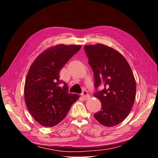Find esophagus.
Instances as JSON below:
<instances>
[{
    "label": "esophagus",
    "mask_w": 158,
    "mask_h": 158,
    "mask_svg": "<svg viewBox=\"0 0 158 158\" xmlns=\"http://www.w3.org/2000/svg\"><path fill=\"white\" fill-rule=\"evenodd\" d=\"M81 96L84 99V100H87V99H89L90 97L89 94L88 93V91H86V90H84V91L81 93Z\"/></svg>",
    "instance_id": "esophagus-1"
}]
</instances>
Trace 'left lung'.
<instances>
[{
	"mask_svg": "<svg viewBox=\"0 0 158 158\" xmlns=\"http://www.w3.org/2000/svg\"><path fill=\"white\" fill-rule=\"evenodd\" d=\"M84 49L94 74V96L102 104L94 117L106 127L121 123L132 109L136 96L132 69L123 56L106 45H85ZM101 84L104 89L98 91Z\"/></svg>",
	"mask_w": 158,
	"mask_h": 158,
	"instance_id": "1",
	"label": "left lung"
}]
</instances>
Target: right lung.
Segmentation results:
<instances>
[{
    "mask_svg": "<svg viewBox=\"0 0 158 158\" xmlns=\"http://www.w3.org/2000/svg\"><path fill=\"white\" fill-rule=\"evenodd\" d=\"M81 46L59 44L40 54L32 63L25 81L26 105L32 116L44 127L62 121L79 96L68 92L60 79L64 65L79 52Z\"/></svg>",
    "mask_w": 158,
    "mask_h": 158,
    "instance_id": "obj_1",
    "label": "right lung"
}]
</instances>
